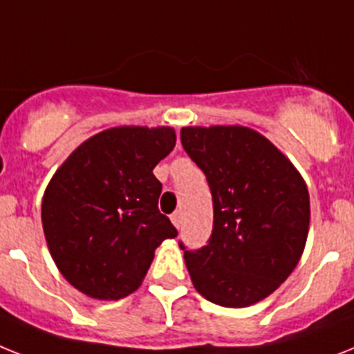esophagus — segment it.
<instances>
[{
    "label": "esophagus",
    "mask_w": 354,
    "mask_h": 354,
    "mask_svg": "<svg viewBox=\"0 0 354 354\" xmlns=\"http://www.w3.org/2000/svg\"><path fill=\"white\" fill-rule=\"evenodd\" d=\"M171 221L174 223V227H176V228L182 227V221H183V214H182V210H176V212H172Z\"/></svg>",
    "instance_id": "1"
}]
</instances>
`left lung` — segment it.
I'll return each instance as SVG.
<instances>
[{
    "mask_svg": "<svg viewBox=\"0 0 354 354\" xmlns=\"http://www.w3.org/2000/svg\"><path fill=\"white\" fill-rule=\"evenodd\" d=\"M182 145L212 194L207 245L182 241L192 284L225 308H245L275 292L293 272L310 228V194L292 162L243 126L183 127Z\"/></svg>",
    "mask_w": 354,
    "mask_h": 354,
    "instance_id": "8db88e82",
    "label": "left lung"
}]
</instances>
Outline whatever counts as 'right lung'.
Wrapping results in <instances>:
<instances>
[{
    "label": "right lung",
    "instance_id": "right-lung-1",
    "mask_svg": "<svg viewBox=\"0 0 354 354\" xmlns=\"http://www.w3.org/2000/svg\"><path fill=\"white\" fill-rule=\"evenodd\" d=\"M171 127H113L62 163L43 198L50 254L71 286L118 301L140 286L154 250L178 230L158 210L156 163L174 149Z\"/></svg>",
    "mask_w": 354,
    "mask_h": 354
}]
</instances>
